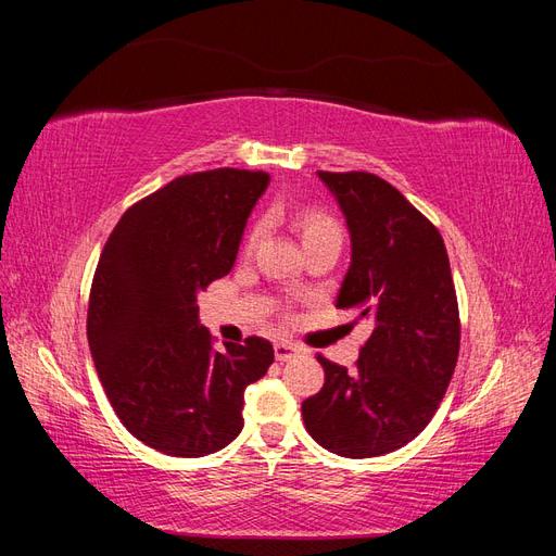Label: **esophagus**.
<instances>
[{
	"instance_id": "esophagus-1",
	"label": "esophagus",
	"mask_w": 556,
	"mask_h": 556,
	"mask_svg": "<svg viewBox=\"0 0 556 556\" xmlns=\"http://www.w3.org/2000/svg\"><path fill=\"white\" fill-rule=\"evenodd\" d=\"M274 352H276V359H278V362H288V359H292L294 355H299L301 348H299L296 343H290V341H278V343L274 345Z\"/></svg>"
}]
</instances>
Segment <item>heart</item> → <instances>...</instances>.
<instances>
[{
	"mask_svg": "<svg viewBox=\"0 0 556 556\" xmlns=\"http://www.w3.org/2000/svg\"><path fill=\"white\" fill-rule=\"evenodd\" d=\"M294 223H296V229L301 233V241H304V245L329 239V237H341V229H339V225H336L333 217L327 215L325 211H319V208H301L294 215ZM264 231H266L264 223H257L255 227H252L248 231L245 248L248 250L257 248V243L264 237Z\"/></svg>",
	"mask_w": 556,
	"mask_h": 556,
	"instance_id": "obj_1",
	"label": "heart"
}]
</instances>
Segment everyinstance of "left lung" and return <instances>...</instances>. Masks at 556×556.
I'll list each match as a JSON object with an SVG mask.
<instances>
[{
    "label": "left lung",
    "instance_id": "left-lung-1",
    "mask_svg": "<svg viewBox=\"0 0 556 556\" xmlns=\"http://www.w3.org/2000/svg\"><path fill=\"white\" fill-rule=\"evenodd\" d=\"M339 201L352 257L336 308H359L374 331L348 371L323 355L325 384L301 403L306 431L350 459L410 443L439 410L459 357V308L447 250L427 217L366 172H317Z\"/></svg>",
    "mask_w": 556,
    "mask_h": 556
}]
</instances>
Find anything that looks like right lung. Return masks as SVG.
Instances as JSON below:
<instances>
[{
  "label": "right lung",
  "instance_id": "right-lung-1",
  "mask_svg": "<svg viewBox=\"0 0 556 556\" xmlns=\"http://www.w3.org/2000/svg\"><path fill=\"white\" fill-rule=\"evenodd\" d=\"M268 174L180 176L127 208L99 257L88 343L115 415L172 457H206L243 429V392L274 364L250 336L213 348L197 294L231 271Z\"/></svg>",
  "mask_w": 556,
  "mask_h": 556
}]
</instances>
